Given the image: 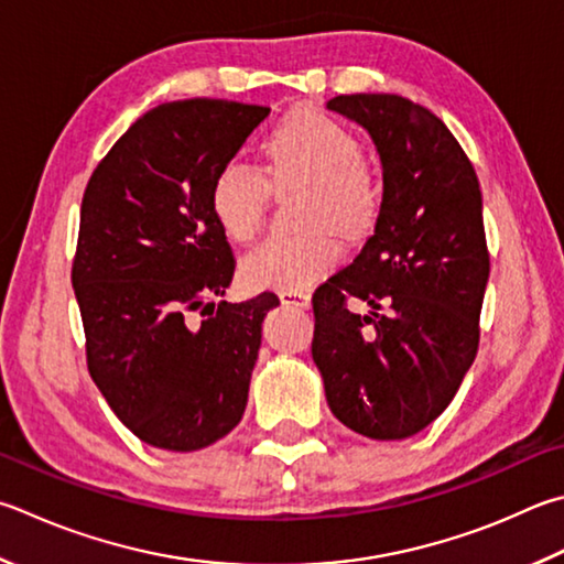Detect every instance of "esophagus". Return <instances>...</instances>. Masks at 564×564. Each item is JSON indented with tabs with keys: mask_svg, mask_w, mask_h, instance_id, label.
I'll use <instances>...</instances> for the list:
<instances>
[{
	"mask_svg": "<svg viewBox=\"0 0 564 564\" xmlns=\"http://www.w3.org/2000/svg\"><path fill=\"white\" fill-rule=\"evenodd\" d=\"M279 299L283 305H295V308H308L311 305L308 291H281Z\"/></svg>",
	"mask_w": 564,
	"mask_h": 564,
	"instance_id": "obj_1",
	"label": "esophagus"
}]
</instances>
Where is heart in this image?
Segmentation results:
<instances>
[{
    "label": "heart",
    "instance_id": "obj_1",
    "mask_svg": "<svg viewBox=\"0 0 564 564\" xmlns=\"http://www.w3.org/2000/svg\"><path fill=\"white\" fill-rule=\"evenodd\" d=\"M291 187H299L295 221L308 229L271 237L243 253L239 275L247 289H305L343 259V243L330 227L360 237L380 217V182L360 158V140L315 108L293 110L265 132L259 170L229 160L214 172L212 217L231 241H247L261 227L269 189Z\"/></svg>",
    "mask_w": 564,
    "mask_h": 564
}]
</instances>
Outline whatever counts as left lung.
<instances>
[{"instance_id":"8db88e82","label":"left lung","mask_w":564,"mask_h":564,"mask_svg":"<svg viewBox=\"0 0 564 564\" xmlns=\"http://www.w3.org/2000/svg\"><path fill=\"white\" fill-rule=\"evenodd\" d=\"M327 108L370 132L384 194L362 251L313 293V360L345 426L406 438L452 404L478 352L484 199L464 148L429 108L394 94L337 96Z\"/></svg>"}]
</instances>
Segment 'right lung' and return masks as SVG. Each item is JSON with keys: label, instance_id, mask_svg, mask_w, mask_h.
Segmentation results:
<instances>
[{"label": "right lung", "instance_id": "1", "mask_svg": "<svg viewBox=\"0 0 564 564\" xmlns=\"http://www.w3.org/2000/svg\"><path fill=\"white\" fill-rule=\"evenodd\" d=\"M269 112L217 98L152 108L84 192L70 283L88 372L150 446L197 452L247 409L261 323L279 299L214 305L237 261L212 217L209 184ZM194 312L208 317L194 324Z\"/></svg>", "mask_w": 564, "mask_h": 564}]
</instances>
